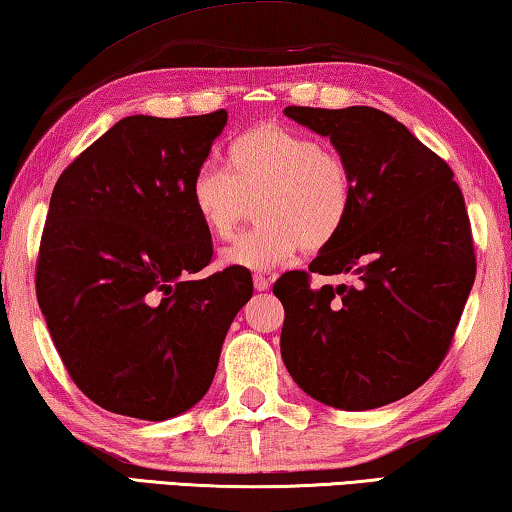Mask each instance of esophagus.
I'll list each match as a JSON object with an SVG mask.
<instances>
[{
    "mask_svg": "<svg viewBox=\"0 0 512 512\" xmlns=\"http://www.w3.org/2000/svg\"><path fill=\"white\" fill-rule=\"evenodd\" d=\"M253 282H255V289H257V292H266V289L271 287V280H269V278H264V276H255V278H253Z\"/></svg>",
    "mask_w": 512,
    "mask_h": 512,
    "instance_id": "1",
    "label": "esophagus"
}]
</instances>
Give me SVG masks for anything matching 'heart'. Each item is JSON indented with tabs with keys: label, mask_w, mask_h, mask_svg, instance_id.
<instances>
[{
	"label": "heart",
	"mask_w": 512,
	"mask_h": 512,
	"mask_svg": "<svg viewBox=\"0 0 512 512\" xmlns=\"http://www.w3.org/2000/svg\"><path fill=\"white\" fill-rule=\"evenodd\" d=\"M190 207L213 239H232L255 202L259 225L220 255L230 269L271 271L301 248L338 239L354 200L347 160L285 126L262 124L225 147V170L204 165L190 181Z\"/></svg>",
	"instance_id": "b5f03b06"
}]
</instances>
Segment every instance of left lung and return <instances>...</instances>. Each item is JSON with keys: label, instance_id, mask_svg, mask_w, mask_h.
I'll return each mask as SVG.
<instances>
[{"label": "left lung", "instance_id": "obj_1", "mask_svg": "<svg viewBox=\"0 0 512 512\" xmlns=\"http://www.w3.org/2000/svg\"><path fill=\"white\" fill-rule=\"evenodd\" d=\"M329 137L354 179L352 211L310 272L282 273V363L303 393L345 411L377 409L430 379L451 347L476 278L474 241L453 170L391 114L285 108Z\"/></svg>", "mask_w": 512, "mask_h": 512}]
</instances>
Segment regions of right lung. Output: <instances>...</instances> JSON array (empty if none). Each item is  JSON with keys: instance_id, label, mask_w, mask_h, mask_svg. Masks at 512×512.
Returning <instances> with one entry per match:
<instances>
[{"instance_id": "right-lung-1", "label": "right lung", "mask_w": 512, "mask_h": 512, "mask_svg": "<svg viewBox=\"0 0 512 512\" xmlns=\"http://www.w3.org/2000/svg\"><path fill=\"white\" fill-rule=\"evenodd\" d=\"M225 124V110L133 114L82 151L52 190L38 308L68 375L112 414L167 421L195 407L253 296L246 269L190 280L213 255L190 181Z\"/></svg>"}]
</instances>
